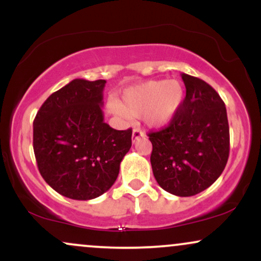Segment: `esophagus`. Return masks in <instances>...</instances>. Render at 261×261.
<instances>
[{
  "label": "esophagus",
  "mask_w": 261,
  "mask_h": 261,
  "mask_svg": "<svg viewBox=\"0 0 261 261\" xmlns=\"http://www.w3.org/2000/svg\"><path fill=\"white\" fill-rule=\"evenodd\" d=\"M143 136H145V134H143V131L141 130V128H139V127L134 128V131H133V142L134 143L136 142V141L139 140V139H141V137H143Z\"/></svg>",
  "instance_id": "esophagus-1"
}]
</instances>
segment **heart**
<instances>
[{"label":"heart","instance_id":"heart-1","mask_svg":"<svg viewBox=\"0 0 261 261\" xmlns=\"http://www.w3.org/2000/svg\"><path fill=\"white\" fill-rule=\"evenodd\" d=\"M184 95V86L179 81H148L127 88L120 101L110 100L109 109L120 118L143 115L149 126L158 127L174 118Z\"/></svg>","mask_w":261,"mask_h":261}]
</instances>
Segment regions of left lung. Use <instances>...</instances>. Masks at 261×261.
<instances>
[{
    "label": "left lung",
    "instance_id": "obj_1",
    "mask_svg": "<svg viewBox=\"0 0 261 261\" xmlns=\"http://www.w3.org/2000/svg\"><path fill=\"white\" fill-rule=\"evenodd\" d=\"M187 95L168 126L149 133L151 164L162 189L193 196L222 174L229 155L227 110L205 81L181 73Z\"/></svg>",
    "mask_w": 261,
    "mask_h": 261
}]
</instances>
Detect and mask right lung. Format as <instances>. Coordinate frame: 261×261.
Returning <instances> with one entry per match:
<instances>
[{"label": "right lung", "mask_w": 261, "mask_h": 261, "mask_svg": "<svg viewBox=\"0 0 261 261\" xmlns=\"http://www.w3.org/2000/svg\"><path fill=\"white\" fill-rule=\"evenodd\" d=\"M106 80H73L53 93L33 122L38 169L68 199L92 200L112 188L131 147L133 130L104 122Z\"/></svg>", "instance_id": "1"}]
</instances>
